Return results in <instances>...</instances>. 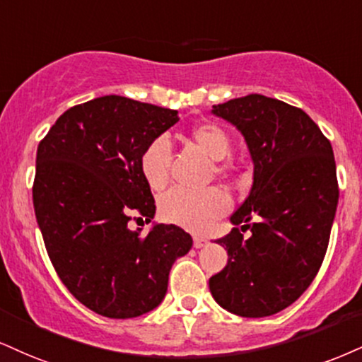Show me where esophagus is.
<instances>
[{"label": "esophagus", "instance_id": "obj_1", "mask_svg": "<svg viewBox=\"0 0 362 362\" xmlns=\"http://www.w3.org/2000/svg\"><path fill=\"white\" fill-rule=\"evenodd\" d=\"M207 245V239L202 238V236H195L194 238V247L195 250H200V247H204Z\"/></svg>", "mask_w": 362, "mask_h": 362}]
</instances>
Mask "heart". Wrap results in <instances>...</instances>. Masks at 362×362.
<instances>
[{"label":"heart","instance_id":"b5f03b06","mask_svg":"<svg viewBox=\"0 0 362 362\" xmlns=\"http://www.w3.org/2000/svg\"><path fill=\"white\" fill-rule=\"evenodd\" d=\"M190 139L211 160H224L230 153L229 134L214 123H200L190 129ZM170 143L167 138L151 139L139 155V172L151 190H162L168 182ZM219 172H224L219 167ZM228 194L221 189L190 192L184 189L170 190L160 199V216L170 224L189 230H206L216 219L229 211Z\"/></svg>","mask_w":362,"mask_h":362}]
</instances>
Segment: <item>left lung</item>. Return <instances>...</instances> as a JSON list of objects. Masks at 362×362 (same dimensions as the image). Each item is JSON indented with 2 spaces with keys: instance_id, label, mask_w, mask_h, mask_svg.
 Returning <instances> with one entry per match:
<instances>
[{
  "instance_id": "left-lung-1",
  "label": "left lung",
  "mask_w": 362,
  "mask_h": 362,
  "mask_svg": "<svg viewBox=\"0 0 362 362\" xmlns=\"http://www.w3.org/2000/svg\"><path fill=\"white\" fill-rule=\"evenodd\" d=\"M245 138L252 185L217 245L228 264L209 280L221 307L258 319L286 308L305 291L327 251L339 200L330 141L298 107L250 94L212 106ZM242 230L250 228L246 240Z\"/></svg>"
}]
</instances>
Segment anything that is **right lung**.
<instances>
[{
  "mask_svg": "<svg viewBox=\"0 0 362 362\" xmlns=\"http://www.w3.org/2000/svg\"><path fill=\"white\" fill-rule=\"evenodd\" d=\"M175 123V110L111 94L65 111L38 145L33 207L47 252L99 315L133 319L158 307L173 263L192 247L178 226L153 223L146 236L128 228L132 212L155 217L139 155Z\"/></svg>",
  "mask_w": 362,
  "mask_h": 362,
  "instance_id": "right-lung-1",
  "label": "right lung"
}]
</instances>
